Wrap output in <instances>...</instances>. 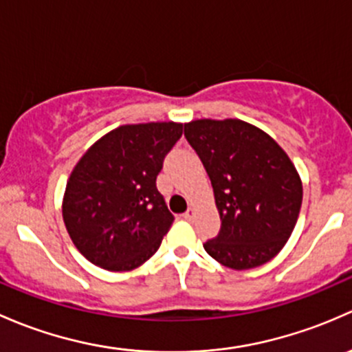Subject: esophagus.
I'll return each mask as SVG.
<instances>
[{"mask_svg": "<svg viewBox=\"0 0 352 352\" xmlns=\"http://www.w3.org/2000/svg\"><path fill=\"white\" fill-rule=\"evenodd\" d=\"M195 215H197V212H195V208H188L186 212H184V219L186 220H193L195 219Z\"/></svg>", "mask_w": 352, "mask_h": 352, "instance_id": "esophagus-1", "label": "esophagus"}]
</instances>
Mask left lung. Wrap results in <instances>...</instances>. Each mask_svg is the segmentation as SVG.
Masks as SVG:
<instances>
[{"mask_svg": "<svg viewBox=\"0 0 352 352\" xmlns=\"http://www.w3.org/2000/svg\"><path fill=\"white\" fill-rule=\"evenodd\" d=\"M215 195L222 227L203 244L230 270L273 259L292 235L302 206L298 171L273 137L237 118L184 123Z\"/></svg>", "mask_w": 352, "mask_h": 352, "instance_id": "obj_1", "label": "left lung"}]
</instances>
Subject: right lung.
I'll list each match as a JSON object with an SVG mask.
<instances>
[{"label": "right lung", "mask_w": 352, "mask_h": 352, "mask_svg": "<svg viewBox=\"0 0 352 352\" xmlns=\"http://www.w3.org/2000/svg\"><path fill=\"white\" fill-rule=\"evenodd\" d=\"M183 123L122 125L96 140L72 169L63 219L76 249L108 271H132L155 254L175 217L155 179Z\"/></svg>", "instance_id": "1"}]
</instances>
